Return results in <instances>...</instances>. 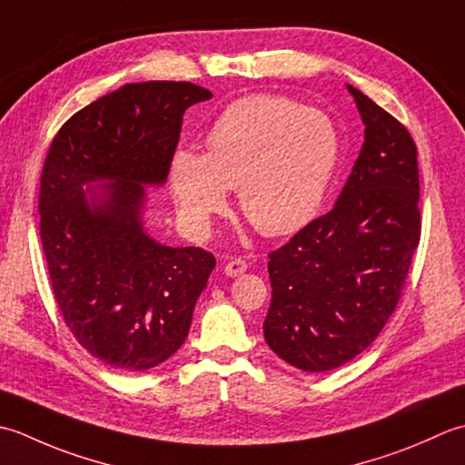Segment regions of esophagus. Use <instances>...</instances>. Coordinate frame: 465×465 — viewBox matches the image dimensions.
Segmentation results:
<instances>
[{
    "label": "esophagus",
    "mask_w": 465,
    "mask_h": 465,
    "mask_svg": "<svg viewBox=\"0 0 465 465\" xmlns=\"http://www.w3.org/2000/svg\"><path fill=\"white\" fill-rule=\"evenodd\" d=\"M246 269H249V262H246L244 259H231L229 262L224 264V272L229 274V277H239V274L246 272Z\"/></svg>",
    "instance_id": "1"
}]
</instances>
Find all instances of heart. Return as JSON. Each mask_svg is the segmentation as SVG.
Listing matches in <instances>:
<instances>
[{"label": "heart", "mask_w": 465, "mask_h": 465, "mask_svg": "<svg viewBox=\"0 0 465 465\" xmlns=\"http://www.w3.org/2000/svg\"><path fill=\"white\" fill-rule=\"evenodd\" d=\"M204 154L178 148L168 183L183 221L204 231L236 186L242 214L269 236L302 229L323 204L341 134L323 110L272 94L236 100L213 122Z\"/></svg>", "instance_id": "obj_1"}]
</instances>
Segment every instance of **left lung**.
Returning a JSON list of instances; mask_svg holds the SVG:
<instances>
[{
	"mask_svg": "<svg viewBox=\"0 0 465 465\" xmlns=\"http://www.w3.org/2000/svg\"><path fill=\"white\" fill-rule=\"evenodd\" d=\"M365 142L337 204L269 252L264 339L302 371L363 353L400 302L421 239L418 146L400 120L347 86Z\"/></svg>",
	"mask_w": 465,
	"mask_h": 465,
	"instance_id": "1",
	"label": "left lung"
}]
</instances>
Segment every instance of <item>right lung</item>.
Here are the masks:
<instances>
[{"mask_svg": "<svg viewBox=\"0 0 465 465\" xmlns=\"http://www.w3.org/2000/svg\"><path fill=\"white\" fill-rule=\"evenodd\" d=\"M211 98L191 82L126 84L75 112L44 160L37 208L54 299L78 343L114 369L144 371L178 351L216 264L142 229L144 184L164 183L183 114ZM94 179L111 184L84 192Z\"/></svg>", "mask_w": 465, "mask_h": 465, "instance_id": "obj_1", "label": "right lung"}]
</instances>
